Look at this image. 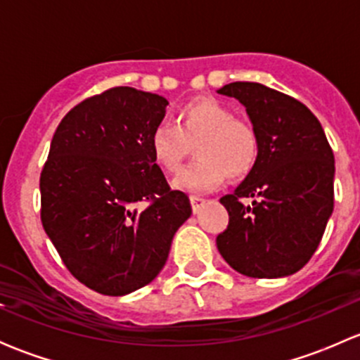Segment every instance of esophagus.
<instances>
[{"label": "esophagus", "mask_w": 360, "mask_h": 360, "mask_svg": "<svg viewBox=\"0 0 360 360\" xmlns=\"http://www.w3.org/2000/svg\"><path fill=\"white\" fill-rule=\"evenodd\" d=\"M190 202H191V209H193V212H200L202 207L205 205V198L202 197H197V195H193V197H190Z\"/></svg>", "instance_id": "esophagus-1"}]
</instances>
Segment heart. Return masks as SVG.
<instances>
[{"instance_id":"1","label":"heart","mask_w":360,"mask_h":360,"mask_svg":"<svg viewBox=\"0 0 360 360\" xmlns=\"http://www.w3.org/2000/svg\"><path fill=\"white\" fill-rule=\"evenodd\" d=\"M195 146V160L174 184L184 191L214 190L226 177L240 181L259 162L256 127L214 97H198L179 108L176 127L160 123L150 136V153L167 174H177Z\"/></svg>"}]
</instances>
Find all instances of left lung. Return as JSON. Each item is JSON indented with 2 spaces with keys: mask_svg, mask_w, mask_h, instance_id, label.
Instances as JSON below:
<instances>
[{
  "mask_svg": "<svg viewBox=\"0 0 360 360\" xmlns=\"http://www.w3.org/2000/svg\"><path fill=\"white\" fill-rule=\"evenodd\" d=\"M217 92L244 104L261 139L257 165L221 198L230 221L217 249L248 277L296 274L317 250L335 207L328 137L314 112L288 94L254 82L228 83Z\"/></svg>",
  "mask_w": 360,
  "mask_h": 360,
  "instance_id": "8db88e82",
  "label": "left lung"
}]
</instances>
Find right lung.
Listing matches in <instances>:
<instances>
[{"mask_svg":"<svg viewBox=\"0 0 360 360\" xmlns=\"http://www.w3.org/2000/svg\"><path fill=\"white\" fill-rule=\"evenodd\" d=\"M165 97L112 86L82 101L53 134L39 177L41 223L75 278L123 296L150 284L191 216L150 153Z\"/></svg>","mask_w":360,"mask_h":360,"instance_id":"add662e5","label":"right lung"}]
</instances>
